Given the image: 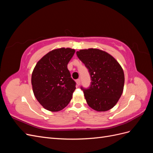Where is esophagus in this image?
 <instances>
[{"label":"esophagus","instance_id":"34e87169","mask_svg":"<svg viewBox=\"0 0 153 153\" xmlns=\"http://www.w3.org/2000/svg\"><path fill=\"white\" fill-rule=\"evenodd\" d=\"M76 83L78 85H80V79L76 80Z\"/></svg>","mask_w":153,"mask_h":153}]
</instances>
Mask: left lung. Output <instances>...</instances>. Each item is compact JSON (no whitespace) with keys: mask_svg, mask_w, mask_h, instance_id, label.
<instances>
[{"mask_svg":"<svg viewBox=\"0 0 153 153\" xmlns=\"http://www.w3.org/2000/svg\"><path fill=\"white\" fill-rule=\"evenodd\" d=\"M76 55L89 69L90 87L84 91L87 103L97 112H105L117 104L124 85L123 69L113 56L98 48L82 49Z\"/></svg>","mask_w":153,"mask_h":153,"instance_id":"obj_1","label":"left lung"}]
</instances>
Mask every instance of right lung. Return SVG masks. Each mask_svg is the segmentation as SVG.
Segmentation results:
<instances>
[{
  "label": "right lung",
  "instance_id": "right-lung-1",
  "mask_svg": "<svg viewBox=\"0 0 153 153\" xmlns=\"http://www.w3.org/2000/svg\"><path fill=\"white\" fill-rule=\"evenodd\" d=\"M75 50L70 48L54 49L37 62L32 73L34 94L43 108L58 112L70 102L76 87L68 69Z\"/></svg>",
  "mask_w": 153,
  "mask_h": 153
}]
</instances>
